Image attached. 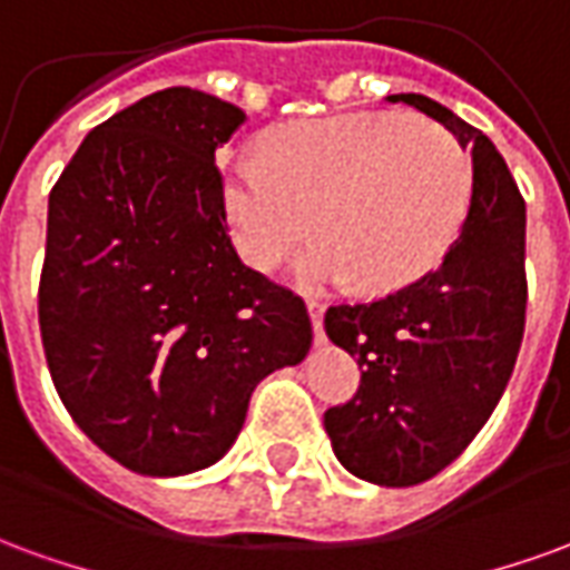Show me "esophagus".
Returning a JSON list of instances; mask_svg holds the SVG:
<instances>
[{"instance_id":"esophagus-1","label":"esophagus","mask_w":570,"mask_h":570,"mask_svg":"<svg viewBox=\"0 0 570 570\" xmlns=\"http://www.w3.org/2000/svg\"><path fill=\"white\" fill-rule=\"evenodd\" d=\"M308 317H311V326H314V342H317V345H323V342H326V335H323V305L321 302H314V298H311Z\"/></svg>"}]
</instances>
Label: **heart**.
<instances>
[{
    "label": "heart",
    "mask_w": 570,
    "mask_h": 570,
    "mask_svg": "<svg viewBox=\"0 0 570 570\" xmlns=\"http://www.w3.org/2000/svg\"><path fill=\"white\" fill-rule=\"evenodd\" d=\"M268 155L223 164V207L237 256L268 272L311 232L298 284L384 293L419 281L449 253L473 198V161L430 118H305L277 128Z\"/></svg>",
    "instance_id": "obj_1"
}]
</instances>
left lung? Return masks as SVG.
<instances>
[{"instance_id":"obj_1","label":"left lung","mask_w":570,"mask_h":570,"mask_svg":"<svg viewBox=\"0 0 570 570\" xmlns=\"http://www.w3.org/2000/svg\"><path fill=\"white\" fill-rule=\"evenodd\" d=\"M452 130L473 158V198L430 274L366 305H335L330 342L363 366L323 428L347 473L406 489L464 452L510 382L525 330V200L494 142L424 94H391Z\"/></svg>"}]
</instances>
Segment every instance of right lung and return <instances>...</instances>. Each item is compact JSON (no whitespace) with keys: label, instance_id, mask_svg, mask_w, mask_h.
Returning <instances> with one entry per match:
<instances>
[{"label":"right lung","instance_id":"right-lung-1","mask_svg":"<svg viewBox=\"0 0 570 570\" xmlns=\"http://www.w3.org/2000/svg\"><path fill=\"white\" fill-rule=\"evenodd\" d=\"M247 116L167 88L85 137L48 198L39 326L63 406L142 476L216 464L256 384L311 351L305 302L225 235L216 149Z\"/></svg>","mask_w":570,"mask_h":570}]
</instances>
